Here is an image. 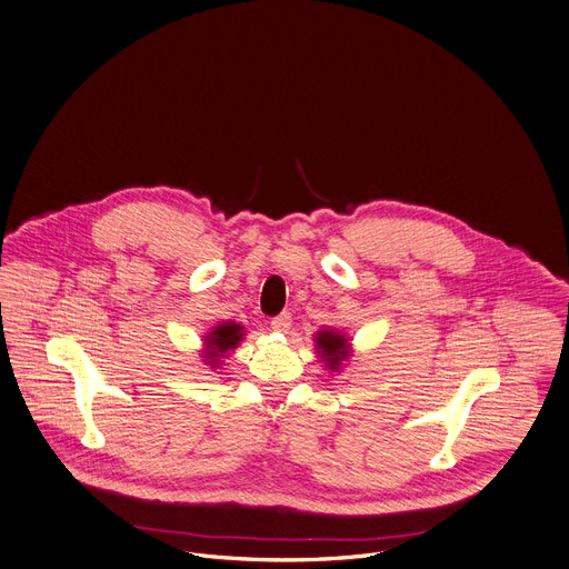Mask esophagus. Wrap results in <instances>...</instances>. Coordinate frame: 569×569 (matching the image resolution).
<instances>
[{
  "label": "esophagus",
  "instance_id": "esophagus-1",
  "mask_svg": "<svg viewBox=\"0 0 569 569\" xmlns=\"http://www.w3.org/2000/svg\"><path fill=\"white\" fill-rule=\"evenodd\" d=\"M270 326H272V330H277V332H288V330H290V326H292V315H290L288 310H283L281 315L272 317Z\"/></svg>",
  "mask_w": 569,
  "mask_h": 569
}]
</instances>
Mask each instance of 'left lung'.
<instances>
[{
    "instance_id": "8db88e82",
    "label": "left lung",
    "mask_w": 569,
    "mask_h": 569,
    "mask_svg": "<svg viewBox=\"0 0 569 569\" xmlns=\"http://www.w3.org/2000/svg\"><path fill=\"white\" fill-rule=\"evenodd\" d=\"M317 348L321 357L326 359V366L337 368L348 357V341L343 335H337L332 330H323L317 337Z\"/></svg>"
}]
</instances>
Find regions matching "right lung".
Returning <instances> with one entry per match:
<instances>
[{"instance_id": "right-lung-1", "label": "right lung", "mask_w": 569, "mask_h": 569, "mask_svg": "<svg viewBox=\"0 0 569 569\" xmlns=\"http://www.w3.org/2000/svg\"><path fill=\"white\" fill-rule=\"evenodd\" d=\"M241 335H243V328L239 323H223V326H217L210 335H208V352L206 357L210 359V363H219V357L234 348L239 341H241Z\"/></svg>"}]
</instances>
